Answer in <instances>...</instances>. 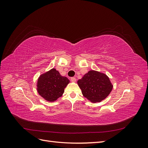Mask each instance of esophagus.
<instances>
[{"mask_svg":"<svg viewBox=\"0 0 148 148\" xmlns=\"http://www.w3.org/2000/svg\"><path fill=\"white\" fill-rule=\"evenodd\" d=\"M70 80H71V82L75 83V82H76V81H77V79H76L75 77H72V78H71Z\"/></svg>","mask_w":148,"mask_h":148,"instance_id":"1","label":"esophagus"}]
</instances>
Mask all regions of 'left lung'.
Wrapping results in <instances>:
<instances>
[{
	"label": "left lung",
	"instance_id": "1",
	"mask_svg": "<svg viewBox=\"0 0 148 148\" xmlns=\"http://www.w3.org/2000/svg\"><path fill=\"white\" fill-rule=\"evenodd\" d=\"M77 83L83 96L92 103L104 100L113 89L108 76L95 70H89Z\"/></svg>",
	"mask_w": 148,
	"mask_h": 148
}]
</instances>
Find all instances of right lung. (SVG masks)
Segmentation results:
<instances>
[{"instance_id":"obj_1","label":"right lung","mask_w":148,"mask_h":148,"mask_svg":"<svg viewBox=\"0 0 148 148\" xmlns=\"http://www.w3.org/2000/svg\"><path fill=\"white\" fill-rule=\"evenodd\" d=\"M70 80L62 76L53 68L39 76L36 84V89L40 96L48 102H54L64 92L65 88Z\"/></svg>"}]
</instances>
